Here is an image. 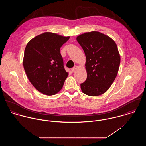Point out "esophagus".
I'll return each instance as SVG.
<instances>
[{
    "label": "esophagus",
    "instance_id": "obj_1",
    "mask_svg": "<svg viewBox=\"0 0 146 146\" xmlns=\"http://www.w3.org/2000/svg\"><path fill=\"white\" fill-rule=\"evenodd\" d=\"M77 67H78V66H74V67H72V68H71V71L73 72V71H75L76 70V69L77 68Z\"/></svg>",
    "mask_w": 146,
    "mask_h": 146
}]
</instances>
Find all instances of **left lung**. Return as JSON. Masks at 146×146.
<instances>
[{
  "mask_svg": "<svg viewBox=\"0 0 146 146\" xmlns=\"http://www.w3.org/2000/svg\"><path fill=\"white\" fill-rule=\"evenodd\" d=\"M76 40L85 56L87 78L80 84L84 94L98 96L105 93L118 73L120 56L117 46L111 38L98 31L85 33Z\"/></svg>",
  "mask_w": 146,
  "mask_h": 146,
  "instance_id": "obj_1",
  "label": "left lung"
}]
</instances>
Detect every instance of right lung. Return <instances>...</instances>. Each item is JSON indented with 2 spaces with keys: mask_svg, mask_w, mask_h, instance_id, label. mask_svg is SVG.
I'll return each mask as SVG.
<instances>
[{
  "mask_svg": "<svg viewBox=\"0 0 146 146\" xmlns=\"http://www.w3.org/2000/svg\"><path fill=\"white\" fill-rule=\"evenodd\" d=\"M69 38L46 32L34 38L25 48L23 64L26 75L33 85L45 95L57 93L68 76L60 48Z\"/></svg>",
  "mask_w": 146,
  "mask_h": 146,
  "instance_id": "right-lung-1",
  "label": "right lung"
}]
</instances>
